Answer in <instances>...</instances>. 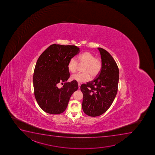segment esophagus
<instances>
[{
  "mask_svg": "<svg viewBox=\"0 0 155 155\" xmlns=\"http://www.w3.org/2000/svg\"><path fill=\"white\" fill-rule=\"evenodd\" d=\"M78 84L79 88H80V85H81V84H80V83H79V82H78Z\"/></svg>",
  "mask_w": 155,
  "mask_h": 155,
  "instance_id": "1",
  "label": "esophagus"
}]
</instances>
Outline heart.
I'll return each instance as SVG.
<instances>
[{"label":"heart","instance_id":"1","mask_svg":"<svg viewBox=\"0 0 155 155\" xmlns=\"http://www.w3.org/2000/svg\"><path fill=\"white\" fill-rule=\"evenodd\" d=\"M79 64H84L82 71L83 73H78L74 74L71 77V79L77 82H86L92 77H95L100 73L102 68V61L100 58L95 57L94 55L90 52L86 51L81 53L77 57ZM78 67L76 58H72L68 63V69L71 73H75Z\"/></svg>","mask_w":155,"mask_h":155}]
</instances>
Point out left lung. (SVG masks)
Here are the masks:
<instances>
[{
    "label": "left lung",
    "instance_id": "obj_1",
    "mask_svg": "<svg viewBox=\"0 0 155 155\" xmlns=\"http://www.w3.org/2000/svg\"><path fill=\"white\" fill-rule=\"evenodd\" d=\"M102 59V68L96 78L82 84V107L87 116L102 115L110 107L116 96L118 87L119 71L117 64L105 50L97 48Z\"/></svg>",
    "mask_w": 155,
    "mask_h": 155
}]
</instances>
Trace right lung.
<instances>
[{
    "mask_svg": "<svg viewBox=\"0 0 155 155\" xmlns=\"http://www.w3.org/2000/svg\"><path fill=\"white\" fill-rule=\"evenodd\" d=\"M79 48L53 44L39 57L33 75L34 95L40 107L53 115L64 112L70 97L78 89V82L69 78L68 64L69 60L78 54ZM64 85L58 87L59 83Z\"/></svg>",
    "mask_w": 155,
    "mask_h": 155,
    "instance_id": "add662e5",
    "label": "right lung"
}]
</instances>
